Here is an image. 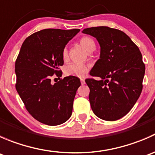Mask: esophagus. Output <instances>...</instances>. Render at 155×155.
Listing matches in <instances>:
<instances>
[{
    "mask_svg": "<svg viewBox=\"0 0 155 155\" xmlns=\"http://www.w3.org/2000/svg\"><path fill=\"white\" fill-rule=\"evenodd\" d=\"M81 84H82V85H85V79H81Z\"/></svg>",
    "mask_w": 155,
    "mask_h": 155,
    "instance_id": "obj_1",
    "label": "esophagus"
}]
</instances>
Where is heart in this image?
Masks as SVG:
<instances>
[{
	"label": "heart",
	"mask_w": 155,
	"mask_h": 155,
	"mask_svg": "<svg viewBox=\"0 0 155 155\" xmlns=\"http://www.w3.org/2000/svg\"><path fill=\"white\" fill-rule=\"evenodd\" d=\"M79 43L87 52H91L95 49L96 44L91 37L85 36L79 39ZM61 57L64 61H67L68 58V48L64 47L62 50ZM64 74L68 76H76V77H84L88 72V67L83 64L72 63L65 66Z\"/></svg>",
	"instance_id": "obj_1"
}]
</instances>
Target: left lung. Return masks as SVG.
<instances>
[{"mask_svg": "<svg viewBox=\"0 0 155 155\" xmlns=\"http://www.w3.org/2000/svg\"><path fill=\"white\" fill-rule=\"evenodd\" d=\"M82 32L96 37L101 45V57L90 75L101 80H85L92 110L106 121L120 119L130 111L143 90L145 67L141 52L120 30L100 26Z\"/></svg>", "mask_w": 155, "mask_h": 155, "instance_id": "left-lung-1", "label": "left lung"}]
</instances>
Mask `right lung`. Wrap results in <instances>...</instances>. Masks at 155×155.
Segmentation results:
<instances>
[{
	"instance_id": "1",
	"label": "right lung",
	"mask_w": 155,
	"mask_h": 155,
	"mask_svg": "<svg viewBox=\"0 0 155 155\" xmlns=\"http://www.w3.org/2000/svg\"><path fill=\"white\" fill-rule=\"evenodd\" d=\"M79 31L48 28L34 33L25 40L15 61L17 92L28 112L43 124L58 125L72 115L81 82L76 76L60 79V67L62 50ZM52 76L59 81L53 84Z\"/></svg>"
}]
</instances>
